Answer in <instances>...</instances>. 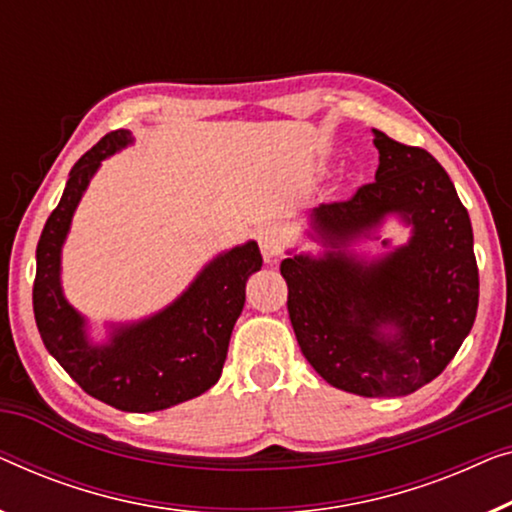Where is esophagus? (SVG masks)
I'll return each instance as SVG.
<instances>
[{
  "label": "esophagus",
  "instance_id": "obj_1",
  "mask_svg": "<svg viewBox=\"0 0 512 512\" xmlns=\"http://www.w3.org/2000/svg\"><path fill=\"white\" fill-rule=\"evenodd\" d=\"M256 240H258V247H261V254H263L265 261L272 263V261H277L281 249H284L286 235L279 226H265V228H261V231H258Z\"/></svg>",
  "mask_w": 512,
  "mask_h": 512
}]
</instances>
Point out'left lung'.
I'll use <instances>...</instances> for the list:
<instances>
[{
    "instance_id": "1",
    "label": "left lung",
    "mask_w": 512,
    "mask_h": 512,
    "mask_svg": "<svg viewBox=\"0 0 512 512\" xmlns=\"http://www.w3.org/2000/svg\"><path fill=\"white\" fill-rule=\"evenodd\" d=\"M376 182L351 201L309 212L321 254L288 251L281 277L300 351L330 385L360 397H402L434 381L478 311L473 231L455 184L432 154L374 129ZM395 216L402 248L355 255L361 231Z\"/></svg>"
}]
</instances>
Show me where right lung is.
Listing matches in <instances>:
<instances>
[{"instance_id": "1", "label": "right lung", "mask_w": 512, "mask_h": 512, "mask_svg": "<svg viewBox=\"0 0 512 512\" xmlns=\"http://www.w3.org/2000/svg\"><path fill=\"white\" fill-rule=\"evenodd\" d=\"M131 143V131H110L71 168L36 247L34 318L48 353L87 395L120 411L150 413L203 395L219 381L244 286L263 256L254 240L221 251L170 305L140 321L108 323L106 339L94 342L87 318L64 295L62 247L101 161Z\"/></svg>"}]
</instances>
